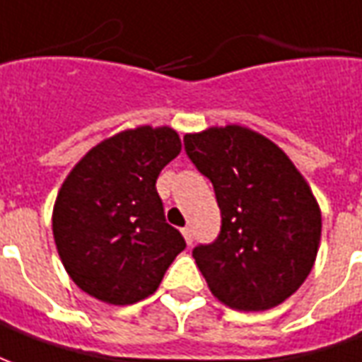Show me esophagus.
Wrapping results in <instances>:
<instances>
[{
    "mask_svg": "<svg viewBox=\"0 0 362 362\" xmlns=\"http://www.w3.org/2000/svg\"><path fill=\"white\" fill-rule=\"evenodd\" d=\"M181 233H183V238H185V243L191 246V244H193V230H191L189 226H185V228H181Z\"/></svg>",
    "mask_w": 362,
    "mask_h": 362,
    "instance_id": "1",
    "label": "esophagus"
}]
</instances>
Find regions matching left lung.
<instances>
[{
	"instance_id": "obj_1",
	"label": "left lung",
	"mask_w": 362,
	"mask_h": 362,
	"mask_svg": "<svg viewBox=\"0 0 362 362\" xmlns=\"http://www.w3.org/2000/svg\"><path fill=\"white\" fill-rule=\"evenodd\" d=\"M187 156L211 179L221 234L193 250L224 305L266 311L310 276L321 240V209L310 183L272 139L238 124L185 136Z\"/></svg>"
}]
</instances>
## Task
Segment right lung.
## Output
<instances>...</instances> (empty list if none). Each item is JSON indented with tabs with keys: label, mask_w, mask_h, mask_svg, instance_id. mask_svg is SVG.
Returning a JSON list of instances; mask_svg holds the SVG:
<instances>
[{
	"label": "right lung",
	"mask_w": 362,
	"mask_h": 362,
	"mask_svg": "<svg viewBox=\"0 0 362 362\" xmlns=\"http://www.w3.org/2000/svg\"><path fill=\"white\" fill-rule=\"evenodd\" d=\"M181 153L169 126H138L102 139L62 181L52 236L71 280L96 300L129 305L149 298L185 248L165 223L156 181Z\"/></svg>",
	"instance_id": "right-lung-1"
}]
</instances>
